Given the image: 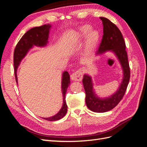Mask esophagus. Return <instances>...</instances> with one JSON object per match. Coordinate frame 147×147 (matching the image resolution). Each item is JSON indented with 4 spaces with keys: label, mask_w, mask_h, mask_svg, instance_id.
<instances>
[{
    "label": "esophagus",
    "mask_w": 147,
    "mask_h": 147,
    "mask_svg": "<svg viewBox=\"0 0 147 147\" xmlns=\"http://www.w3.org/2000/svg\"><path fill=\"white\" fill-rule=\"evenodd\" d=\"M71 79L74 81H81L83 78V73L81 70H78L71 75Z\"/></svg>",
    "instance_id": "esophagus-1"
}]
</instances>
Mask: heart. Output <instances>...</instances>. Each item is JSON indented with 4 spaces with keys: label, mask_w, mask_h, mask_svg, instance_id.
<instances>
[{
    "label": "heart",
    "mask_w": 147,
    "mask_h": 147,
    "mask_svg": "<svg viewBox=\"0 0 147 147\" xmlns=\"http://www.w3.org/2000/svg\"><path fill=\"white\" fill-rule=\"evenodd\" d=\"M91 30L90 26L84 25L80 28L75 35L77 41H81L86 37L83 48V53L84 56L91 54L95 50L99 40V32L94 30Z\"/></svg>",
    "instance_id": "b5f03b06"
}]
</instances>
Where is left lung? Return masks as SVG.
<instances>
[{
    "label": "left lung",
    "instance_id": "1",
    "mask_svg": "<svg viewBox=\"0 0 147 147\" xmlns=\"http://www.w3.org/2000/svg\"><path fill=\"white\" fill-rule=\"evenodd\" d=\"M100 18L103 24L104 35L96 55H100L107 51L112 52L116 56L123 70V78L117 90L113 94L104 98L96 94L90 75H84L82 82L86 92L85 102L88 108L94 112L104 113L113 109L122 99L129 82L130 69L125 42L121 31L109 19L104 17Z\"/></svg>",
    "mask_w": 147,
    "mask_h": 147
}]
</instances>
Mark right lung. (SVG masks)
<instances>
[{"label": "right lung", "instance_id": "right-lung-1", "mask_svg": "<svg viewBox=\"0 0 147 147\" xmlns=\"http://www.w3.org/2000/svg\"><path fill=\"white\" fill-rule=\"evenodd\" d=\"M51 28V25L48 24L40 26V27H35L30 29L24 34L19 42L18 43L15 49L14 57H13L15 79L17 84V70L22 60L24 58V57L28 54L30 49L34 48V46L37 47H45L47 46V44L48 43L49 34H50ZM70 83V75L68 72L64 71L62 74L61 80V91L63 98L62 107L58 113L54 116L42 118L48 120V121H53L63 118L65 116L67 111V105L65 100V94Z\"/></svg>", "mask_w": 147, "mask_h": 147}]
</instances>
